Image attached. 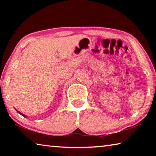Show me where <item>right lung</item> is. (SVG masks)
Wrapping results in <instances>:
<instances>
[{
    "instance_id": "right-lung-1",
    "label": "right lung",
    "mask_w": 156,
    "mask_h": 156,
    "mask_svg": "<svg viewBox=\"0 0 156 156\" xmlns=\"http://www.w3.org/2000/svg\"><path fill=\"white\" fill-rule=\"evenodd\" d=\"M17 111V110H16ZM17 112L18 113H20V114L21 115H23V117H25V118H26V117H27V115H25L24 114H23V113H20V112H18V111H17Z\"/></svg>"
}]
</instances>
